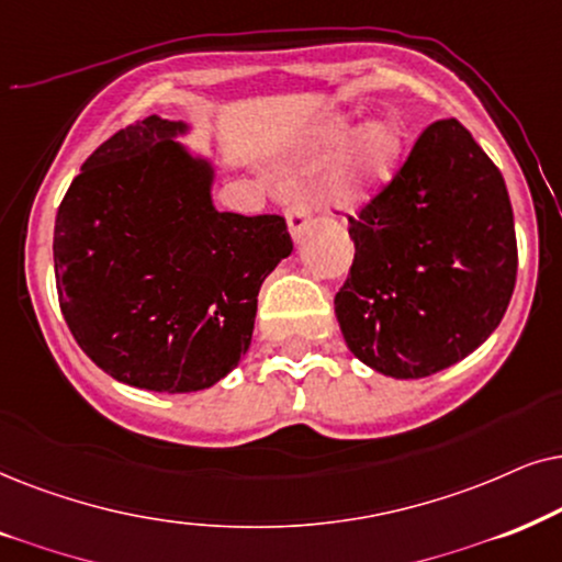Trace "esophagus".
I'll use <instances>...</instances> for the list:
<instances>
[{"instance_id": "1", "label": "esophagus", "mask_w": 562, "mask_h": 562, "mask_svg": "<svg viewBox=\"0 0 562 562\" xmlns=\"http://www.w3.org/2000/svg\"><path fill=\"white\" fill-rule=\"evenodd\" d=\"M308 218H311V203H308V198H305V192L293 194V200H290V205H288L290 234H293L295 238L301 236L305 226H308Z\"/></svg>"}]
</instances>
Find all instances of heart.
<instances>
[{
	"label": "heart",
	"instance_id": "heart-1",
	"mask_svg": "<svg viewBox=\"0 0 562 562\" xmlns=\"http://www.w3.org/2000/svg\"><path fill=\"white\" fill-rule=\"evenodd\" d=\"M401 140L391 125H378L368 136H362L359 146L351 154V159L334 187V194L344 203H355L364 192L393 171L395 156H398Z\"/></svg>",
	"mask_w": 562,
	"mask_h": 562
}]
</instances>
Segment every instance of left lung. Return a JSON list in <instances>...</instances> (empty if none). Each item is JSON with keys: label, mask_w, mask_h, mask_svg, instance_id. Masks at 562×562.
<instances>
[{"label": "left lung", "mask_w": 562, "mask_h": 562, "mask_svg": "<svg viewBox=\"0 0 562 562\" xmlns=\"http://www.w3.org/2000/svg\"><path fill=\"white\" fill-rule=\"evenodd\" d=\"M355 261L334 297L355 357L391 378L460 362L501 324L516 285L504 177L460 120H437L349 215Z\"/></svg>", "instance_id": "obj_1"}]
</instances>
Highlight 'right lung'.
I'll return each mask as SVG.
<instances>
[{"label":"right lung","instance_id":"1","mask_svg":"<svg viewBox=\"0 0 562 562\" xmlns=\"http://www.w3.org/2000/svg\"><path fill=\"white\" fill-rule=\"evenodd\" d=\"M136 120L97 146L56 213L58 305L120 383L190 393L246 355L265 277L293 251L282 215L218 213L211 169Z\"/></svg>","mask_w":562,"mask_h":562}]
</instances>
